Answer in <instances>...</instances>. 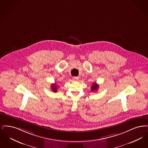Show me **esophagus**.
Segmentation results:
<instances>
[{"label":"esophagus","mask_w":148,"mask_h":148,"mask_svg":"<svg viewBox=\"0 0 148 148\" xmlns=\"http://www.w3.org/2000/svg\"><path fill=\"white\" fill-rule=\"evenodd\" d=\"M72 79L74 81H77V80L78 79V78L77 77H73L72 78Z\"/></svg>","instance_id":"1"}]
</instances>
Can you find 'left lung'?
<instances>
[{
  "mask_svg": "<svg viewBox=\"0 0 148 148\" xmlns=\"http://www.w3.org/2000/svg\"><path fill=\"white\" fill-rule=\"evenodd\" d=\"M99 87V85L96 84V83H93L92 84V86L91 87V91H95V90H98Z\"/></svg>",
  "mask_w": 148,
  "mask_h": 148,
  "instance_id": "obj_1",
  "label": "left lung"
}]
</instances>
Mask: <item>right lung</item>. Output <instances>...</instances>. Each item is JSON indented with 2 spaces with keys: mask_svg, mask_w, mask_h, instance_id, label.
<instances>
[{
  "mask_svg": "<svg viewBox=\"0 0 148 148\" xmlns=\"http://www.w3.org/2000/svg\"><path fill=\"white\" fill-rule=\"evenodd\" d=\"M52 90L55 92H56L58 91V86L56 84H52L51 85Z\"/></svg>",
  "mask_w": 148,
  "mask_h": 148,
  "instance_id": "add662e5",
  "label": "right lung"
}]
</instances>
